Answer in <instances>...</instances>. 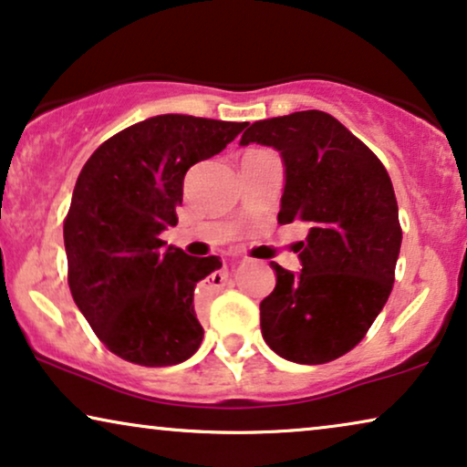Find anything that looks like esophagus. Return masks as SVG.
Listing matches in <instances>:
<instances>
[{
    "label": "esophagus",
    "instance_id": "34e87169",
    "mask_svg": "<svg viewBox=\"0 0 467 467\" xmlns=\"http://www.w3.org/2000/svg\"><path fill=\"white\" fill-rule=\"evenodd\" d=\"M211 277H213V279H215V273H213V275H211Z\"/></svg>",
    "mask_w": 467,
    "mask_h": 467
}]
</instances>
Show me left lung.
I'll list each match as a JSON object with an SVG mask.
<instances>
[{
    "label": "left lung",
    "mask_w": 467,
    "mask_h": 467,
    "mask_svg": "<svg viewBox=\"0 0 467 467\" xmlns=\"http://www.w3.org/2000/svg\"><path fill=\"white\" fill-rule=\"evenodd\" d=\"M277 149L284 194L277 222H306L303 269L271 263L275 290L260 303L266 346L320 365L350 352L389 301L401 247L393 183L376 153L322 110L252 123L241 145Z\"/></svg>",
    "instance_id": "1"
}]
</instances>
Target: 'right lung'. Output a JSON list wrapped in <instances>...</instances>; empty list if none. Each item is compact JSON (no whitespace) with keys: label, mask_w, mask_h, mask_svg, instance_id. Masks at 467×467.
<instances>
[{"label":"right lung","mask_w":467,"mask_h":467,"mask_svg":"<svg viewBox=\"0 0 467 467\" xmlns=\"http://www.w3.org/2000/svg\"><path fill=\"white\" fill-rule=\"evenodd\" d=\"M247 123L158 115L102 142L80 171L64 222L74 303L110 352L145 368L188 360L202 341L196 284L222 266L160 234L177 226L183 177Z\"/></svg>","instance_id":"right-lung-1"}]
</instances>
